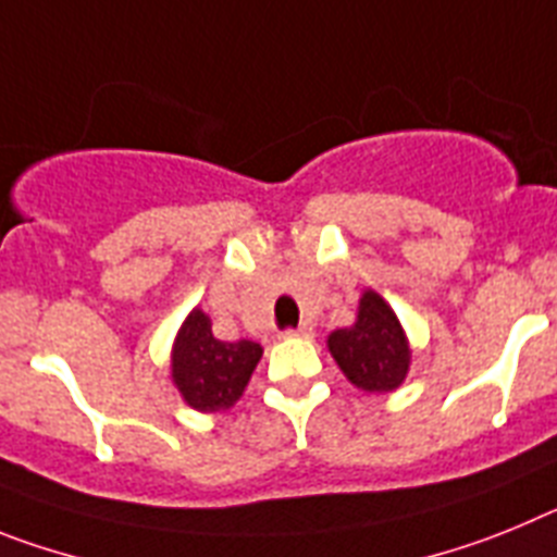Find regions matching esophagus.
I'll list each match as a JSON object with an SVG mask.
<instances>
[{
  "label": "esophagus",
  "instance_id": "esophagus-1",
  "mask_svg": "<svg viewBox=\"0 0 557 557\" xmlns=\"http://www.w3.org/2000/svg\"><path fill=\"white\" fill-rule=\"evenodd\" d=\"M285 336H299V338H311L313 336V327L311 325H299L294 331H285Z\"/></svg>",
  "mask_w": 557,
  "mask_h": 557
}]
</instances>
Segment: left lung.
<instances>
[{"label":"left lung","mask_w":557,"mask_h":557,"mask_svg":"<svg viewBox=\"0 0 557 557\" xmlns=\"http://www.w3.org/2000/svg\"><path fill=\"white\" fill-rule=\"evenodd\" d=\"M327 350L352 386L364 393H393L404 384L412 350L398 317L381 294L367 288L359 299V317L350 327L327 336Z\"/></svg>","instance_id":"8db88e82"}]
</instances>
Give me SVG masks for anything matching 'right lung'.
I'll return each mask as SVG.
<instances>
[{
	"instance_id": "right-lung-1",
	"label": "right lung",
	"mask_w": 557,
	"mask_h": 557,
	"mask_svg": "<svg viewBox=\"0 0 557 557\" xmlns=\"http://www.w3.org/2000/svg\"><path fill=\"white\" fill-rule=\"evenodd\" d=\"M263 347L258 342H221L201 308H193L173 342L171 375L187 406L198 412H221L244 395Z\"/></svg>"
}]
</instances>
